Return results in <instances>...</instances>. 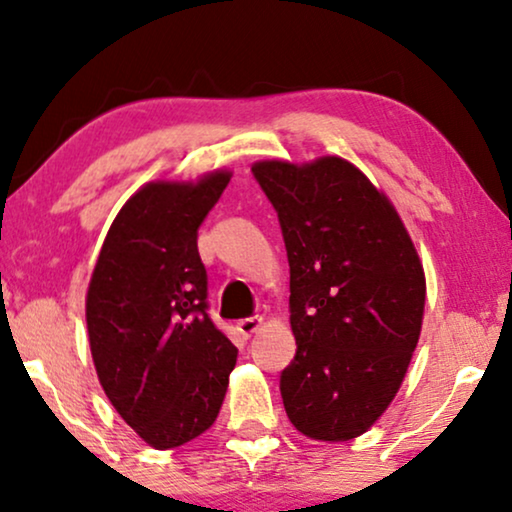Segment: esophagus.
<instances>
[{
    "instance_id": "1",
    "label": "esophagus",
    "mask_w": 512,
    "mask_h": 512,
    "mask_svg": "<svg viewBox=\"0 0 512 512\" xmlns=\"http://www.w3.org/2000/svg\"><path fill=\"white\" fill-rule=\"evenodd\" d=\"M261 326H263V317H247V319H242L240 324H237V328H240V333L247 335V338H249L251 333H256Z\"/></svg>"
}]
</instances>
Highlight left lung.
<instances>
[{
	"mask_svg": "<svg viewBox=\"0 0 512 512\" xmlns=\"http://www.w3.org/2000/svg\"><path fill=\"white\" fill-rule=\"evenodd\" d=\"M291 270L296 356L284 408L312 440L342 443L389 408L422 333L426 277L394 202L340 156L258 160Z\"/></svg>",
	"mask_w": 512,
	"mask_h": 512,
	"instance_id": "obj_1",
	"label": "left lung"
}]
</instances>
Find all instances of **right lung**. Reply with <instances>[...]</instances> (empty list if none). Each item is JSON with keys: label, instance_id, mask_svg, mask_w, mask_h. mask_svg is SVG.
<instances>
[{"label": "right lung", "instance_id": "add662e5", "mask_svg": "<svg viewBox=\"0 0 512 512\" xmlns=\"http://www.w3.org/2000/svg\"><path fill=\"white\" fill-rule=\"evenodd\" d=\"M233 172L156 179L104 237L86 293L90 354L104 394L146 445L170 450L216 422L237 347L207 314L198 228Z\"/></svg>", "mask_w": 512, "mask_h": 512}]
</instances>
